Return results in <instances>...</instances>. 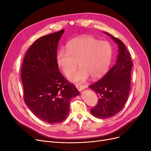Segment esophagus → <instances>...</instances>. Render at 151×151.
Returning a JSON list of instances; mask_svg holds the SVG:
<instances>
[{
    "mask_svg": "<svg viewBox=\"0 0 151 151\" xmlns=\"http://www.w3.org/2000/svg\"><path fill=\"white\" fill-rule=\"evenodd\" d=\"M76 88L78 89V90L79 91H82L84 89H85L86 86H83V85H79V84H76Z\"/></svg>",
    "mask_w": 151,
    "mask_h": 151,
    "instance_id": "esophagus-1",
    "label": "esophagus"
}]
</instances>
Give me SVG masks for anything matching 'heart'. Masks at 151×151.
<instances>
[{"label": "heart", "instance_id": "heart-1", "mask_svg": "<svg viewBox=\"0 0 151 151\" xmlns=\"http://www.w3.org/2000/svg\"><path fill=\"white\" fill-rule=\"evenodd\" d=\"M113 57V48L106 41H99L91 36L72 40L67 45V51L60 50L57 54V63L65 75L74 83L85 81L89 76L100 78L108 70Z\"/></svg>", "mask_w": 151, "mask_h": 151}]
</instances>
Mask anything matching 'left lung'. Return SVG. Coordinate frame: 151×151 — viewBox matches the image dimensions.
Masks as SVG:
<instances>
[{"instance_id": "obj_1", "label": "left lung", "mask_w": 151, "mask_h": 151, "mask_svg": "<svg viewBox=\"0 0 151 151\" xmlns=\"http://www.w3.org/2000/svg\"><path fill=\"white\" fill-rule=\"evenodd\" d=\"M104 33L117 45L119 53L116 64L101 80L89 86L99 98L97 105L91 109L92 115L99 119L111 117L124 106L131 90L133 65L130 53L123 42L106 32Z\"/></svg>"}]
</instances>
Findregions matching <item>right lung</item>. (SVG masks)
<instances>
[{"mask_svg": "<svg viewBox=\"0 0 151 151\" xmlns=\"http://www.w3.org/2000/svg\"><path fill=\"white\" fill-rule=\"evenodd\" d=\"M64 31L37 40L27 50L21 68L26 105L40 119L50 124L66 119L70 100L80 93L59 71L58 46Z\"/></svg>", "mask_w": 151, "mask_h": 151, "instance_id": "right-lung-1", "label": "right lung"}]
</instances>
